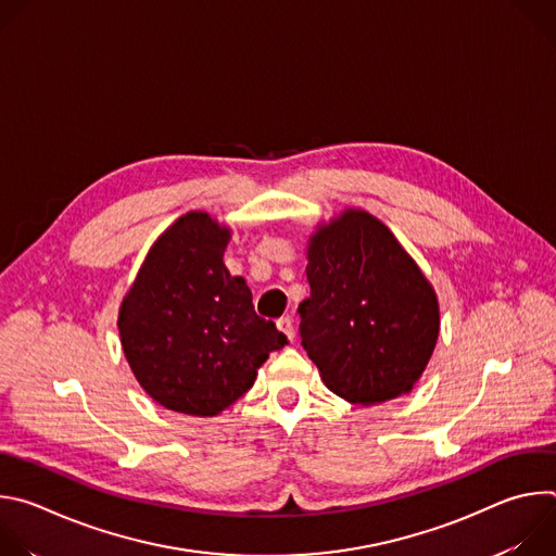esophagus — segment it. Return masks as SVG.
<instances>
[{"mask_svg": "<svg viewBox=\"0 0 556 556\" xmlns=\"http://www.w3.org/2000/svg\"><path fill=\"white\" fill-rule=\"evenodd\" d=\"M277 328L288 337V341L294 339V321L290 316H281V319H277Z\"/></svg>", "mask_w": 556, "mask_h": 556, "instance_id": "obj_1", "label": "esophagus"}]
</instances>
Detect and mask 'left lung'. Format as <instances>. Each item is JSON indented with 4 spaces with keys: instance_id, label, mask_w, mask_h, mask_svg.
<instances>
[{
    "instance_id": "8db88e82",
    "label": "left lung",
    "mask_w": 556,
    "mask_h": 556,
    "mask_svg": "<svg viewBox=\"0 0 556 556\" xmlns=\"http://www.w3.org/2000/svg\"><path fill=\"white\" fill-rule=\"evenodd\" d=\"M299 303V334L324 382L354 405L412 391L440 332L431 283L391 230L365 211H345L312 235Z\"/></svg>"
}]
</instances>
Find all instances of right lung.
Masks as SVG:
<instances>
[{
	"instance_id": "1",
	"label": "right lung",
	"mask_w": 556,
	"mask_h": 556,
	"mask_svg": "<svg viewBox=\"0 0 556 556\" xmlns=\"http://www.w3.org/2000/svg\"><path fill=\"white\" fill-rule=\"evenodd\" d=\"M228 237L206 213L182 215L157 237L121 305L134 376L178 414L224 412L253 387L268 354L288 343L257 316L247 281L226 270Z\"/></svg>"
}]
</instances>
